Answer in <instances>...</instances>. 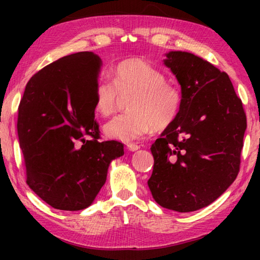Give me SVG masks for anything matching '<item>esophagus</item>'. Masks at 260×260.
<instances>
[{
    "mask_svg": "<svg viewBox=\"0 0 260 260\" xmlns=\"http://www.w3.org/2000/svg\"><path fill=\"white\" fill-rule=\"evenodd\" d=\"M127 149H128L129 151H136L140 149V146H138V144H135V143H129V144H127Z\"/></svg>",
    "mask_w": 260,
    "mask_h": 260,
    "instance_id": "esophagus-1",
    "label": "esophagus"
}]
</instances>
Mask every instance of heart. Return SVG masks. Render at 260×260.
Masks as SVG:
<instances>
[{"instance_id":"obj_1","label":"heart","mask_w":260,"mask_h":260,"mask_svg":"<svg viewBox=\"0 0 260 260\" xmlns=\"http://www.w3.org/2000/svg\"><path fill=\"white\" fill-rule=\"evenodd\" d=\"M121 95L133 94L129 112L118 114L104 125V133L114 140L131 142L153 129H164L177 119L182 104L178 87L167 82L162 72L139 58L121 60L112 69V79L101 77L93 88L94 107L109 116Z\"/></svg>"}]
</instances>
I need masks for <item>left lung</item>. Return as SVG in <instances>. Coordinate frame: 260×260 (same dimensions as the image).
Here are the masks:
<instances>
[{
	"label": "left lung",
	"instance_id": "left-lung-1",
	"mask_svg": "<svg viewBox=\"0 0 260 260\" xmlns=\"http://www.w3.org/2000/svg\"><path fill=\"white\" fill-rule=\"evenodd\" d=\"M165 56V67L181 86L182 104L150 148L155 162L148 186L162 208L191 212L234 182L246 117L227 73L187 51Z\"/></svg>",
	"mask_w": 260,
	"mask_h": 260
}]
</instances>
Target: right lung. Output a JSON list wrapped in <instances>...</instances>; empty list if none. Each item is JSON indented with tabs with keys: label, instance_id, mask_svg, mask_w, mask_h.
Segmentation results:
<instances>
[{
	"label": "right lung",
	"instance_id": "obj_1",
	"mask_svg": "<svg viewBox=\"0 0 260 260\" xmlns=\"http://www.w3.org/2000/svg\"><path fill=\"white\" fill-rule=\"evenodd\" d=\"M102 60L93 51L57 59L29 79L18 108L19 146L26 182L57 210L93 203L113 159L118 141L100 142L93 88Z\"/></svg>",
	"mask_w": 260,
	"mask_h": 260
}]
</instances>
